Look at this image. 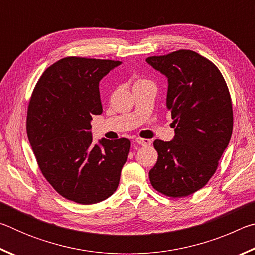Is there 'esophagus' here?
<instances>
[{
	"mask_svg": "<svg viewBox=\"0 0 255 255\" xmlns=\"http://www.w3.org/2000/svg\"><path fill=\"white\" fill-rule=\"evenodd\" d=\"M135 141L138 145H141V146H148V145L152 144V140L145 139V138H136Z\"/></svg>",
	"mask_w": 255,
	"mask_h": 255,
	"instance_id": "1",
	"label": "esophagus"
}]
</instances>
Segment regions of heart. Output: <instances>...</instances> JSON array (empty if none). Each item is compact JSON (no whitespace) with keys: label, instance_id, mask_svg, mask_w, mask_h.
<instances>
[{"label":"heart","instance_id":"heart-1","mask_svg":"<svg viewBox=\"0 0 255 255\" xmlns=\"http://www.w3.org/2000/svg\"><path fill=\"white\" fill-rule=\"evenodd\" d=\"M144 82H147L146 80H144V79H138L136 82H135V85L136 84H140V83H144Z\"/></svg>","mask_w":255,"mask_h":255}]
</instances>
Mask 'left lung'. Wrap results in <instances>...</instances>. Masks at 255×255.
<instances>
[{
    "mask_svg": "<svg viewBox=\"0 0 255 255\" xmlns=\"http://www.w3.org/2000/svg\"><path fill=\"white\" fill-rule=\"evenodd\" d=\"M146 62L169 80L166 106L175 127L174 139L154 141L158 157L149 181L164 196L187 197L208 183L230 143V90L218 67L193 50L150 56Z\"/></svg>",
    "mask_w": 255,
    "mask_h": 255,
    "instance_id": "1",
    "label": "left lung"
}]
</instances>
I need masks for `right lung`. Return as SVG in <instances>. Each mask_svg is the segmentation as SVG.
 Wrapping results in <instances>:
<instances>
[{"label":"right lung","instance_id":"obj_1","mask_svg":"<svg viewBox=\"0 0 255 255\" xmlns=\"http://www.w3.org/2000/svg\"><path fill=\"white\" fill-rule=\"evenodd\" d=\"M122 62L67 56L42 73L27 111V135L42 175L60 196L82 205L118 188L130 140L92 144L93 115L102 106L99 82Z\"/></svg>","mask_w":255,"mask_h":255}]
</instances>
